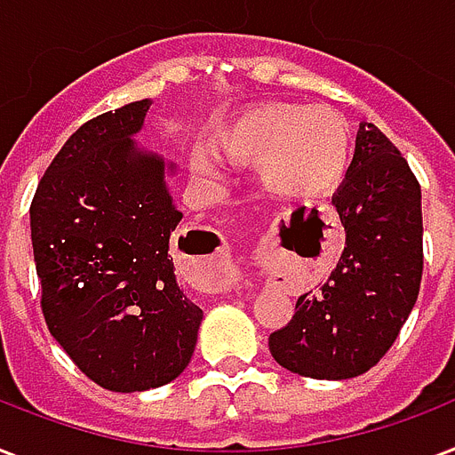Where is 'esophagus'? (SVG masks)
<instances>
[{"instance_id":"34e87169","label":"esophagus","mask_w":455,"mask_h":455,"mask_svg":"<svg viewBox=\"0 0 455 455\" xmlns=\"http://www.w3.org/2000/svg\"><path fill=\"white\" fill-rule=\"evenodd\" d=\"M182 259H189V256H182ZM192 263H182V270H189V266H195L199 273H196V283L202 287H220L223 284V273H225V253L220 246L216 249H209V253H199V256H192Z\"/></svg>"}]
</instances>
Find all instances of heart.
I'll use <instances>...</instances> for the list:
<instances>
[{"instance_id": "b5f03b06", "label": "heart", "mask_w": 455, "mask_h": 455, "mask_svg": "<svg viewBox=\"0 0 455 455\" xmlns=\"http://www.w3.org/2000/svg\"><path fill=\"white\" fill-rule=\"evenodd\" d=\"M216 151L232 164H256L259 185L275 199H308L332 189L347 172L351 132L330 107L263 104L232 121L216 137ZM213 175L206 156L192 161Z\"/></svg>"}]
</instances>
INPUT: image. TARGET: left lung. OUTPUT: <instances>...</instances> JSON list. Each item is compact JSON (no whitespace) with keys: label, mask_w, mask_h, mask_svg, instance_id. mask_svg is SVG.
<instances>
[{"label":"left lung","mask_w":455,"mask_h":455,"mask_svg":"<svg viewBox=\"0 0 455 455\" xmlns=\"http://www.w3.org/2000/svg\"><path fill=\"white\" fill-rule=\"evenodd\" d=\"M347 246L318 294L299 297L267 337L283 368L313 379L371 371L399 337L422 280L420 182L389 137L361 123L354 161L332 196Z\"/></svg>","instance_id":"8db88e82"}]
</instances>
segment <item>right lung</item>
<instances>
[{
	"label": "right lung",
	"instance_id": "add662e5",
	"mask_svg": "<svg viewBox=\"0 0 455 455\" xmlns=\"http://www.w3.org/2000/svg\"><path fill=\"white\" fill-rule=\"evenodd\" d=\"M149 107L132 101L80 125L30 204L49 332L92 382L125 394L178 378L204 318L168 253L182 220L165 188L175 165L132 142Z\"/></svg>",
	"mask_w": 455,
	"mask_h": 455
}]
</instances>
